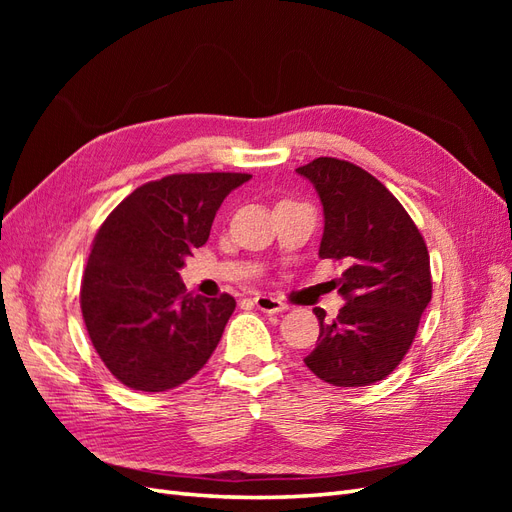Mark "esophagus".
<instances>
[{"label": "esophagus", "instance_id": "esophagus-1", "mask_svg": "<svg viewBox=\"0 0 512 512\" xmlns=\"http://www.w3.org/2000/svg\"><path fill=\"white\" fill-rule=\"evenodd\" d=\"M254 305L260 309V312L265 314H277V312H284L288 309V305L280 299L275 297H267V294H260V297H254Z\"/></svg>", "mask_w": 512, "mask_h": 512}]
</instances>
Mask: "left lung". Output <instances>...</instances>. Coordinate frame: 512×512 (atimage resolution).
I'll return each mask as SVG.
<instances>
[{
  "label": "left lung",
  "instance_id": "obj_1",
  "mask_svg": "<svg viewBox=\"0 0 512 512\" xmlns=\"http://www.w3.org/2000/svg\"><path fill=\"white\" fill-rule=\"evenodd\" d=\"M297 173L314 183L324 211L320 258L346 265L335 286L346 299L335 318L316 307V348L305 365L333 386L384 380L410 350L431 301L429 252L399 200L367 170L316 158Z\"/></svg>",
  "mask_w": 512,
  "mask_h": 512
}]
</instances>
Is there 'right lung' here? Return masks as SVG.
Segmentation results:
<instances>
[{
  "instance_id": "obj_1",
  "label": "right lung",
  "mask_w": 512,
  "mask_h": 512,
  "mask_svg": "<svg viewBox=\"0 0 512 512\" xmlns=\"http://www.w3.org/2000/svg\"><path fill=\"white\" fill-rule=\"evenodd\" d=\"M247 173L168 175L136 188L100 226L81 312L106 369L134 391L162 393L205 367L235 299L194 297L179 269L205 245L224 198Z\"/></svg>"
}]
</instances>
